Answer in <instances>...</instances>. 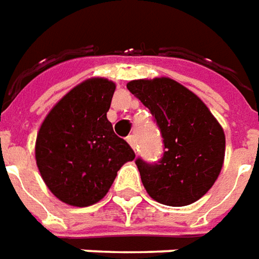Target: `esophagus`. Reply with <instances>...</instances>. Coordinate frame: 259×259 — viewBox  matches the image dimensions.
Masks as SVG:
<instances>
[{
  "mask_svg": "<svg viewBox=\"0 0 259 259\" xmlns=\"http://www.w3.org/2000/svg\"><path fill=\"white\" fill-rule=\"evenodd\" d=\"M126 140H127V143L130 144V147H132V149H133V150H136V137L133 136V135H130V136H127V139H126Z\"/></svg>",
  "mask_w": 259,
  "mask_h": 259,
  "instance_id": "1",
  "label": "esophagus"
}]
</instances>
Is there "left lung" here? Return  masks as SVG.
Masks as SVG:
<instances>
[{
	"label": "left lung",
	"mask_w": 259,
	"mask_h": 259,
	"mask_svg": "<svg viewBox=\"0 0 259 259\" xmlns=\"http://www.w3.org/2000/svg\"><path fill=\"white\" fill-rule=\"evenodd\" d=\"M127 89L159 124L164 154L157 164L136 160L147 194L160 204L196 203L214 186L226 156V135L203 100L171 78L130 80Z\"/></svg>",
	"instance_id": "obj_1"
}]
</instances>
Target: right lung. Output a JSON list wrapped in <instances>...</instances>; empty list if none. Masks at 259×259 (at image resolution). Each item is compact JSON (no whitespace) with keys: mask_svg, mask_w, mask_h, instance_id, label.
Returning <instances> with one entry per match:
<instances>
[{"mask_svg":"<svg viewBox=\"0 0 259 259\" xmlns=\"http://www.w3.org/2000/svg\"><path fill=\"white\" fill-rule=\"evenodd\" d=\"M115 89L106 78L86 79L49 110L38 130L36 166L62 203L88 207L100 201L120 167L135 159L107 120Z\"/></svg>","mask_w":259,"mask_h":259,"instance_id":"obj_1","label":"right lung"}]
</instances>
